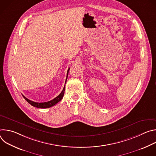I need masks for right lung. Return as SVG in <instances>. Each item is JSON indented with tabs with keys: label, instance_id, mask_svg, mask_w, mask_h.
<instances>
[{
	"label": "right lung",
	"instance_id": "1",
	"mask_svg": "<svg viewBox=\"0 0 156 156\" xmlns=\"http://www.w3.org/2000/svg\"><path fill=\"white\" fill-rule=\"evenodd\" d=\"M69 70H70V68H69L68 69V71H67V75H66V81H65V83L66 82V80H67V77H68V74H69ZM65 84L64 86V87L62 91L61 92V93L58 96H57L55 98H54V99L50 101H48V102H34V101H32L31 100H29L28 99H27L26 97H25L24 96L23 98H25V99L31 105L34 106V107H37V108H49L52 106H54V105H55L56 104H57L59 101H60L63 97V95H64V92H65Z\"/></svg>",
	"mask_w": 156,
	"mask_h": 156
}]
</instances>
